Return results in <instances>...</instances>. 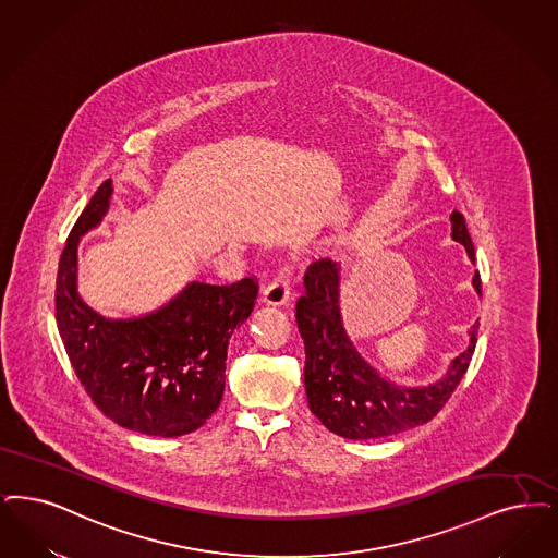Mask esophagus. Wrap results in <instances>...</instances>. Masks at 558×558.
I'll list each match as a JSON object with an SVG mask.
<instances>
[{"instance_id": "esophagus-1", "label": "esophagus", "mask_w": 558, "mask_h": 558, "mask_svg": "<svg viewBox=\"0 0 558 558\" xmlns=\"http://www.w3.org/2000/svg\"><path fill=\"white\" fill-rule=\"evenodd\" d=\"M290 276H292V268H290L289 264L278 268L274 280L264 290V301L268 305H284L289 301Z\"/></svg>"}]
</instances>
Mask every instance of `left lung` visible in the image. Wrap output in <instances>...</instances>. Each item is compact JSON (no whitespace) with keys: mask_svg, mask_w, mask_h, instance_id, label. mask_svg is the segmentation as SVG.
Instances as JSON below:
<instances>
[{"mask_svg":"<svg viewBox=\"0 0 558 558\" xmlns=\"http://www.w3.org/2000/svg\"><path fill=\"white\" fill-rule=\"evenodd\" d=\"M452 239L475 251L461 211L450 214ZM340 266L317 259L305 271V287L296 301V326L305 342V392L313 415L336 436L349 440H372L395 436L438 415L468 372L475 351L477 328L469 330L468 351L452 361L440 381L425 388H399L369 367L342 328L338 307ZM473 287L482 294L480 274Z\"/></svg>","mask_w":558,"mask_h":558,"instance_id":"left-lung-1","label":"left lung"}]
</instances>
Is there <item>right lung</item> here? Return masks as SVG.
<instances>
[{"mask_svg":"<svg viewBox=\"0 0 558 558\" xmlns=\"http://www.w3.org/2000/svg\"><path fill=\"white\" fill-rule=\"evenodd\" d=\"M106 180L68 234L56 280V322L68 359L95 407L147 436L195 432L220 407L228 340L255 307L259 284L193 282L159 312L108 319L76 290L81 236L101 222L112 197Z\"/></svg>","mask_w":558,"mask_h":558,"instance_id":"add662e5","label":"right lung"}]
</instances>
